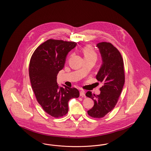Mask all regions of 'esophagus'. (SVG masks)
I'll use <instances>...</instances> for the list:
<instances>
[{
	"label": "esophagus",
	"mask_w": 151,
	"mask_h": 151,
	"mask_svg": "<svg viewBox=\"0 0 151 151\" xmlns=\"http://www.w3.org/2000/svg\"><path fill=\"white\" fill-rule=\"evenodd\" d=\"M80 96L81 97H85L86 95H85V93H84V92L83 91H81L80 92Z\"/></svg>",
	"instance_id": "obj_1"
}]
</instances>
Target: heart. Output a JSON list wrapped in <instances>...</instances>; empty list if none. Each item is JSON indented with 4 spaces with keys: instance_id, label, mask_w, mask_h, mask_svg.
Segmentation results:
<instances>
[{
    "instance_id": "1",
    "label": "heart",
    "mask_w": 151,
    "mask_h": 151,
    "mask_svg": "<svg viewBox=\"0 0 151 151\" xmlns=\"http://www.w3.org/2000/svg\"><path fill=\"white\" fill-rule=\"evenodd\" d=\"M83 52L85 58H96L97 54L94 50L90 46H86L83 49Z\"/></svg>"
}]
</instances>
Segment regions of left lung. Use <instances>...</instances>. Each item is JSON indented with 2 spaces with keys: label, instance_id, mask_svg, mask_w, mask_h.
Returning <instances> with one entry per match:
<instances>
[{
  "label": "left lung",
  "instance_id": "obj_1",
  "mask_svg": "<svg viewBox=\"0 0 151 151\" xmlns=\"http://www.w3.org/2000/svg\"><path fill=\"white\" fill-rule=\"evenodd\" d=\"M102 59V65L96 75V79L104 83L100 88L101 93L96 96L88 91L86 95L92 99L93 107L88 114L94 118H101L115 106L124 84V63L119 50L112 44L106 42L97 45Z\"/></svg>",
  "mask_w": 151,
  "mask_h": 151
}]
</instances>
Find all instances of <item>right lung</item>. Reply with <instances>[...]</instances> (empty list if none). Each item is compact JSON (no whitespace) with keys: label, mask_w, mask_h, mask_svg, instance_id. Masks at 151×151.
Here are the masks:
<instances>
[{"label":"right lung","mask_w":151,"mask_h":151,"mask_svg":"<svg viewBox=\"0 0 151 151\" xmlns=\"http://www.w3.org/2000/svg\"><path fill=\"white\" fill-rule=\"evenodd\" d=\"M76 45L72 41L49 39L36 49L30 60L29 78L37 101L46 113L54 118L65 115L69 100L79 97L76 88L59 87L57 81L67 54Z\"/></svg>","instance_id":"1"}]
</instances>
